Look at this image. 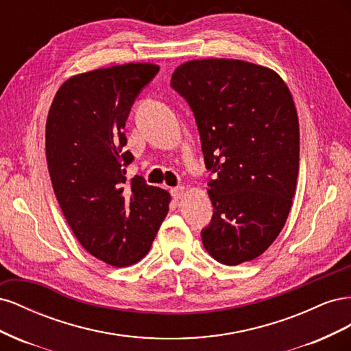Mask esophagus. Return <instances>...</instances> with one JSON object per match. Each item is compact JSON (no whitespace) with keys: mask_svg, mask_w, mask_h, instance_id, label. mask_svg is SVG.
Instances as JSON below:
<instances>
[{"mask_svg":"<svg viewBox=\"0 0 351 351\" xmlns=\"http://www.w3.org/2000/svg\"><path fill=\"white\" fill-rule=\"evenodd\" d=\"M184 193H186V189H184L183 186L174 187V189L171 190V195H173V197H174V199H182V197L184 196Z\"/></svg>","mask_w":351,"mask_h":351,"instance_id":"obj_1","label":"esophagus"}]
</instances>
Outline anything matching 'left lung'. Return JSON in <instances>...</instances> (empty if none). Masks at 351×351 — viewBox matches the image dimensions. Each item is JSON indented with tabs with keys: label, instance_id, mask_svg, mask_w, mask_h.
I'll return each instance as SVG.
<instances>
[{
	"label": "left lung",
	"instance_id": "obj_1",
	"mask_svg": "<svg viewBox=\"0 0 351 351\" xmlns=\"http://www.w3.org/2000/svg\"><path fill=\"white\" fill-rule=\"evenodd\" d=\"M171 88L195 114L214 174L204 246L224 265L256 259L280 234L295 192L300 133L291 93L274 70L228 58L184 62Z\"/></svg>",
	"mask_w": 351,
	"mask_h": 351
}]
</instances>
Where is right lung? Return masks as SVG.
Masks as SVG:
<instances>
[{"label":"right lung","instance_id":"add662e5","mask_svg":"<svg viewBox=\"0 0 351 351\" xmlns=\"http://www.w3.org/2000/svg\"><path fill=\"white\" fill-rule=\"evenodd\" d=\"M159 71L130 62L77 74L61 84L47 119L52 187L71 231L92 256L117 268L149 252L171 196L125 168V121L137 95Z\"/></svg>","mask_w":351,"mask_h":351}]
</instances>
